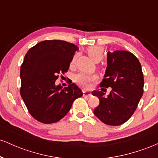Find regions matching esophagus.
Returning <instances> with one entry per match:
<instances>
[{"mask_svg": "<svg viewBox=\"0 0 158 158\" xmlns=\"http://www.w3.org/2000/svg\"><path fill=\"white\" fill-rule=\"evenodd\" d=\"M83 96H85V97H90V96H91V94H90L89 91L83 90Z\"/></svg>", "mask_w": 158, "mask_h": 158, "instance_id": "obj_1", "label": "esophagus"}]
</instances>
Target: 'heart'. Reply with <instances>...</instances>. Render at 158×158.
<instances>
[{
	"instance_id": "b5f03b06",
	"label": "heart",
	"mask_w": 158,
	"mask_h": 158,
	"mask_svg": "<svg viewBox=\"0 0 158 158\" xmlns=\"http://www.w3.org/2000/svg\"><path fill=\"white\" fill-rule=\"evenodd\" d=\"M87 52L89 56L94 61H99L104 56V49L100 46H92L87 49ZM77 56H74L70 62V66L73 67L77 60ZM97 76L95 74H90L85 73H79L74 77V80L78 85L85 88H89L93 81H96Z\"/></svg>"
}]
</instances>
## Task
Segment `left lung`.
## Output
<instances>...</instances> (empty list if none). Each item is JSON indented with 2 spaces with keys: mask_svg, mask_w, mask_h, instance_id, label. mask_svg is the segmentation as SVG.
<instances>
[{
  "mask_svg": "<svg viewBox=\"0 0 158 158\" xmlns=\"http://www.w3.org/2000/svg\"><path fill=\"white\" fill-rule=\"evenodd\" d=\"M104 77L100 87H110L112 90L108 97L102 91L92 92L99 99L94 114L105 124L119 126L131 117L143 96L144 79L141 64L131 52H108Z\"/></svg>",
  "mask_w": 158,
  "mask_h": 158,
  "instance_id": "obj_1",
  "label": "left lung"
}]
</instances>
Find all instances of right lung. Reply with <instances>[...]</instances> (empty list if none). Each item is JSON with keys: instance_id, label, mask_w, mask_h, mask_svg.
<instances>
[{"instance_id": "right-lung-1", "label": "right lung", "mask_w": 158, "mask_h": 158, "mask_svg": "<svg viewBox=\"0 0 158 158\" xmlns=\"http://www.w3.org/2000/svg\"><path fill=\"white\" fill-rule=\"evenodd\" d=\"M79 48L61 40H46L28 50L21 66L20 94L29 113L44 124L56 123L68 113L73 101L83 95L74 83L56 85L59 73H66Z\"/></svg>"}]
</instances>
